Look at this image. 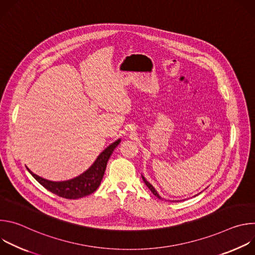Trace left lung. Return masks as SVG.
<instances>
[{
	"mask_svg": "<svg viewBox=\"0 0 255 255\" xmlns=\"http://www.w3.org/2000/svg\"><path fill=\"white\" fill-rule=\"evenodd\" d=\"M142 179H143V181H144V183H145V185H146V186L148 187V189H149V190L152 192V194H153L154 196H156L158 199H161V197H160V196L157 194V192H156V191H155V189L152 187V185H150V184L148 183V181H147L146 179H145V177H144L143 175H142Z\"/></svg>",
	"mask_w": 255,
	"mask_h": 255,
	"instance_id": "1",
	"label": "left lung"
}]
</instances>
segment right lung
<instances>
[{"label":"right lung","instance_id":"obj_1","mask_svg":"<svg viewBox=\"0 0 255 255\" xmlns=\"http://www.w3.org/2000/svg\"><path fill=\"white\" fill-rule=\"evenodd\" d=\"M119 143L120 139H118L111 145H109V146L98 156L96 161L87 171L69 180L51 181L34 174L29 169L28 170L42 187H44L49 192L55 194L56 196L69 200L84 198L86 196L93 194L99 188L106 170L107 162L112 155L114 149L118 146Z\"/></svg>","mask_w":255,"mask_h":255}]
</instances>
